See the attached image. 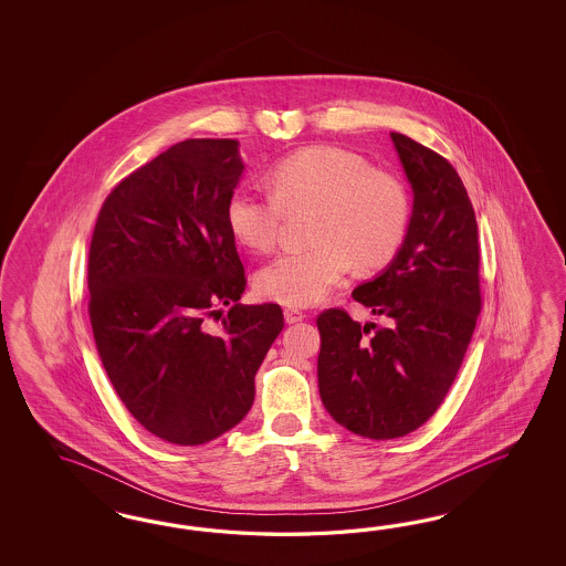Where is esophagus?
<instances>
[{
    "label": "esophagus",
    "mask_w": 566,
    "mask_h": 566,
    "mask_svg": "<svg viewBox=\"0 0 566 566\" xmlns=\"http://www.w3.org/2000/svg\"><path fill=\"white\" fill-rule=\"evenodd\" d=\"M284 319H286V324H296V322L305 319V313L298 308H284Z\"/></svg>",
    "instance_id": "34e87169"
}]
</instances>
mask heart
<instances>
[{
  "label": "heart",
  "instance_id": "heart-1",
  "mask_svg": "<svg viewBox=\"0 0 566 566\" xmlns=\"http://www.w3.org/2000/svg\"><path fill=\"white\" fill-rule=\"evenodd\" d=\"M270 195L237 189L226 206L232 237L255 253L277 244L284 213L311 209L303 251L284 253L258 274L263 298L307 307L326 298L350 265L374 272L395 259L409 226V195L390 171L360 155L311 145L280 159L268 174Z\"/></svg>",
  "mask_w": 566,
  "mask_h": 566
}]
</instances>
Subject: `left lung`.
<instances>
[{
    "mask_svg": "<svg viewBox=\"0 0 566 566\" xmlns=\"http://www.w3.org/2000/svg\"><path fill=\"white\" fill-rule=\"evenodd\" d=\"M412 187V216L395 261L353 298L388 319L360 326L344 308L317 317L319 395L343 428L392 440L444 402L481 311L478 220L452 164L390 135Z\"/></svg>",
    "mask_w": 566,
    "mask_h": 566,
    "instance_id": "left-lung-1",
    "label": "left lung"
}]
</instances>
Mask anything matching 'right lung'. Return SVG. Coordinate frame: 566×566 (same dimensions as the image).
I'll return each instance as SVG.
<instances>
[{
    "label": "right lung",
    "mask_w": 566,
    "mask_h": 566,
    "mask_svg": "<svg viewBox=\"0 0 566 566\" xmlns=\"http://www.w3.org/2000/svg\"><path fill=\"white\" fill-rule=\"evenodd\" d=\"M242 170L239 140L187 138L118 182L93 230L88 317L105 374L170 444H206L242 421L284 327L280 305L239 303L247 275L226 206Z\"/></svg>",
    "instance_id": "add662e5"
}]
</instances>
